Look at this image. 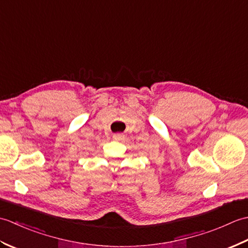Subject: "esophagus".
<instances>
[{"label":"esophagus","instance_id":"34e87169","mask_svg":"<svg viewBox=\"0 0 248 248\" xmlns=\"http://www.w3.org/2000/svg\"><path fill=\"white\" fill-rule=\"evenodd\" d=\"M113 139L116 140H120L124 139V135L123 134H119V133H116V134L113 135Z\"/></svg>","mask_w":248,"mask_h":248}]
</instances>
